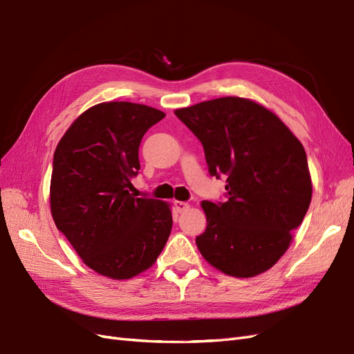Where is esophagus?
Returning a JSON list of instances; mask_svg holds the SVG:
<instances>
[{
    "label": "esophagus",
    "instance_id": "1",
    "mask_svg": "<svg viewBox=\"0 0 354 354\" xmlns=\"http://www.w3.org/2000/svg\"><path fill=\"white\" fill-rule=\"evenodd\" d=\"M174 207L177 213H185L187 212L190 205L187 203H183V201H174Z\"/></svg>",
    "mask_w": 354,
    "mask_h": 354
}]
</instances>
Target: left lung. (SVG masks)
Listing matches in <instances>:
<instances>
[{
    "label": "left lung",
    "mask_w": 354,
    "mask_h": 354,
    "mask_svg": "<svg viewBox=\"0 0 354 354\" xmlns=\"http://www.w3.org/2000/svg\"><path fill=\"white\" fill-rule=\"evenodd\" d=\"M204 147L209 176L226 178L225 201H203L204 259L227 275L254 277L288 250L311 203L301 141L250 100L225 97L176 110Z\"/></svg>",
    "instance_id": "left-lung-1"
}]
</instances>
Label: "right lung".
Returning a JSON list of instances; mask_svg holds the SVG:
<instances>
[{"mask_svg": "<svg viewBox=\"0 0 354 354\" xmlns=\"http://www.w3.org/2000/svg\"><path fill=\"white\" fill-rule=\"evenodd\" d=\"M164 118L142 104L102 102L80 114L55 150V225L89 268L114 280L150 268L173 227L167 203L128 190L142 136Z\"/></svg>", "mask_w": 354, "mask_h": 354, "instance_id": "1", "label": "right lung"}]
</instances>
